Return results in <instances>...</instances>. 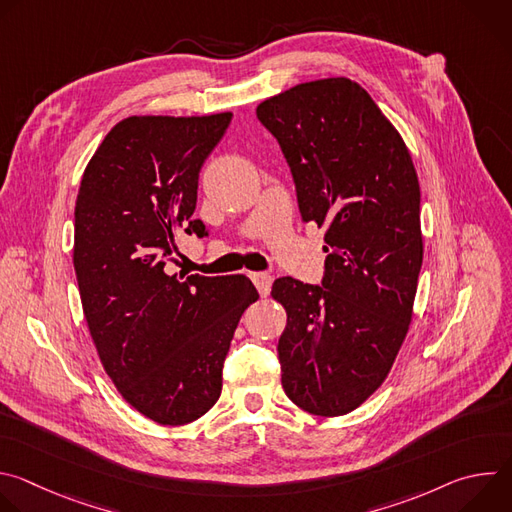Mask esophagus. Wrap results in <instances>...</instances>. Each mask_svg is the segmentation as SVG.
Wrapping results in <instances>:
<instances>
[{"instance_id":"obj_1","label":"esophagus","mask_w":512,"mask_h":512,"mask_svg":"<svg viewBox=\"0 0 512 512\" xmlns=\"http://www.w3.org/2000/svg\"><path fill=\"white\" fill-rule=\"evenodd\" d=\"M251 275V281L255 283L259 296H267L269 289H271V283H273V277L269 273H263V271H253L249 273Z\"/></svg>"}]
</instances>
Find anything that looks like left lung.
Listing matches in <instances>:
<instances>
[{
	"label": "left lung",
	"mask_w": 512,
	"mask_h": 512,
	"mask_svg": "<svg viewBox=\"0 0 512 512\" xmlns=\"http://www.w3.org/2000/svg\"><path fill=\"white\" fill-rule=\"evenodd\" d=\"M294 176L304 223L326 229L322 285L279 277L287 312L281 385L308 413L338 417L387 379L407 336L423 261L419 182L407 145L371 95L336 77L257 107Z\"/></svg>",
	"instance_id": "8db88e82"
}]
</instances>
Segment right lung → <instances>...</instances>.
Returning a JSON list of instances; mask_svg holds the SVG:
<instances>
[{"label": "right lung", "mask_w": 512, "mask_h": 512, "mask_svg": "<svg viewBox=\"0 0 512 512\" xmlns=\"http://www.w3.org/2000/svg\"><path fill=\"white\" fill-rule=\"evenodd\" d=\"M233 115L119 121L85 168L75 206L83 312L121 397L162 425L202 417L221 397L223 364L259 294L245 275H168L180 233L206 237L198 174Z\"/></svg>", "instance_id": "1"}]
</instances>
